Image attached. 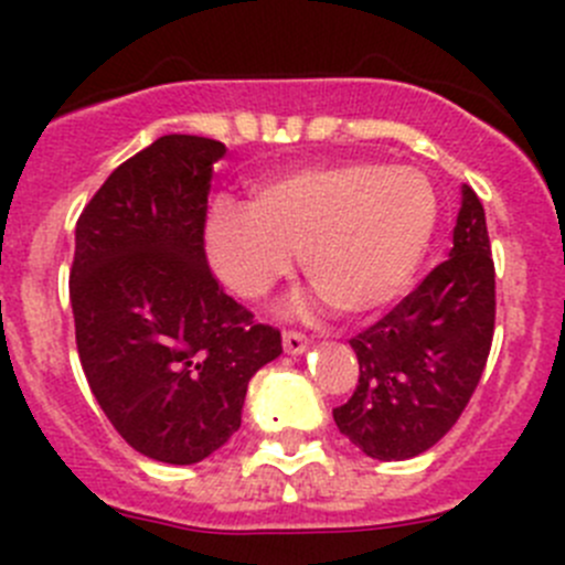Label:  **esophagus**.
Instances as JSON below:
<instances>
[{
	"instance_id": "1",
	"label": "esophagus",
	"mask_w": 565,
	"mask_h": 565,
	"mask_svg": "<svg viewBox=\"0 0 565 565\" xmlns=\"http://www.w3.org/2000/svg\"><path fill=\"white\" fill-rule=\"evenodd\" d=\"M306 347H309V339H306L303 333H298V330H284V350H287L289 355H300Z\"/></svg>"
}]
</instances>
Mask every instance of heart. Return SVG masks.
<instances>
[{
	"instance_id": "b5f03b06",
	"label": "heart",
	"mask_w": 565,
	"mask_h": 565,
	"mask_svg": "<svg viewBox=\"0 0 565 565\" xmlns=\"http://www.w3.org/2000/svg\"><path fill=\"white\" fill-rule=\"evenodd\" d=\"M437 193L413 167L344 161L259 182L250 210L218 204L207 256L221 281L259 300L300 254L319 298L341 315H366L407 289L437 230Z\"/></svg>"
}]
</instances>
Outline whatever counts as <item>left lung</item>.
<instances>
[{
	"label": "left lung",
	"mask_w": 565,
	"mask_h": 565,
	"mask_svg": "<svg viewBox=\"0 0 565 565\" xmlns=\"http://www.w3.org/2000/svg\"><path fill=\"white\" fill-rule=\"evenodd\" d=\"M494 335V262L487 215L461 188L454 248L402 303L352 335L358 385L333 420L366 457L398 461L451 431L478 388Z\"/></svg>",
	"instance_id": "8db88e82"
}]
</instances>
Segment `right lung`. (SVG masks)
Wrapping results in <instances>:
<instances>
[{"mask_svg":"<svg viewBox=\"0 0 565 565\" xmlns=\"http://www.w3.org/2000/svg\"><path fill=\"white\" fill-rule=\"evenodd\" d=\"M215 139L169 134L119 163L76 224V347L130 448L193 465L241 429L250 377L281 330L224 292L204 254Z\"/></svg>","mask_w":565,"mask_h":565,"instance_id":"add662e5","label":"right lung"}]
</instances>
